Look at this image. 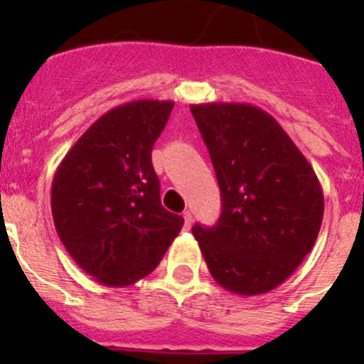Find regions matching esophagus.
Returning a JSON list of instances; mask_svg holds the SVG:
<instances>
[{"label": "esophagus", "mask_w": 364, "mask_h": 364, "mask_svg": "<svg viewBox=\"0 0 364 364\" xmlns=\"http://www.w3.org/2000/svg\"><path fill=\"white\" fill-rule=\"evenodd\" d=\"M184 222H186V228H191V222H193V217H191V213H189V211H184Z\"/></svg>", "instance_id": "1"}]
</instances>
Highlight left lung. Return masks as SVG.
<instances>
[{
  "mask_svg": "<svg viewBox=\"0 0 364 364\" xmlns=\"http://www.w3.org/2000/svg\"><path fill=\"white\" fill-rule=\"evenodd\" d=\"M222 197L213 228L193 226L211 277L237 295L275 290L311 252L319 178L272 114L250 104H193Z\"/></svg>",
  "mask_w": 364,
  "mask_h": 364,
  "instance_id": "left-lung-1",
  "label": "left lung"
}]
</instances>
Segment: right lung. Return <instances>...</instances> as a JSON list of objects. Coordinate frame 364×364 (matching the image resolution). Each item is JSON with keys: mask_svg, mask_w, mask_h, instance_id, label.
Listing matches in <instances>:
<instances>
[{"mask_svg": "<svg viewBox=\"0 0 364 364\" xmlns=\"http://www.w3.org/2000/svg\"><path fill=\"white\" fill-rule=\"evenodd\" d=\"M175 102L134 100L98 118L54 173V226L73 260L100 284L149 275L184 226L164 210L151 149Z\"/></svg>", "mask_w": 364, "mask_h": 364, "instance_id": "add662e5", "label": "right lung"}]
</instances>
